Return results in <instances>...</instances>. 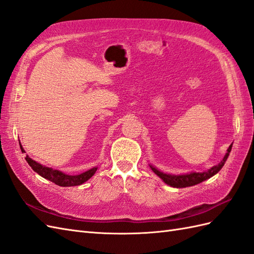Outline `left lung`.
I'll return each mask as SVG.
<instances>
[{"mask_svg":"<svg viewBox=\"0 0 254 254\" xmlns=\"http://www.w3.org/2000/svg\"><path fill=\"white\" fill-rule=\"evenodd\" d=\"M232 146H233V144H231V146L227 148V152L225 153L223 159L221 160L220 163L212 166L211 168H209V170L205 171V172H200V173L191 172V173L181 174V175H174V174H167V173H164V172H161L160 170H158L157 167H154L151 164H149V166H150V168L153 171V173L157 174L158 176L168 186H171L173 188L192 187V186L203 183V181L214 176V175H216L221 170V168L223 167L225 161L227 160V158H229L230 152L232 150Z\"/></svg>","mask_w":254,"mask_h":254,"instance_id":"8db88e82","label":"left lung"}]
</instances>
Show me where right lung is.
Returning a JSON list of instances; mask_svg holds the SVG:
<instances>
[{
	"label": "right lung",
	"instance_id": "1",
	"mask_svg": "<svg viewBox=\"0 0 254 254\" xmlns=\"http://www.w3.org/2000/svg\"><path fill=\"white\" fill-rule=\"evenodd\" d=\"M19 145H20L21 151L25 152L24 149L22 148V145L20 144V140H19ZM25 160H27L28 164L32 167V170L40 175V176L51 181V183H55L56 185L60 186V187L80 186L92 177L97 170V166H95L93 168H91V170L84 172V173H81L79 175H68V174H65L61 171L54 170V168H51V167H47V166L37 163L36 161L32 160L29 155L25 157Z\"/></svg>",
	"mask_w": 254,
	"mask_h": 254
}]
</instances>
